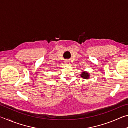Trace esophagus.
Returning a JSON list of instances; mask_svg holds the SVG:
<instances>
[{
  "label": "esophagus",
  "mask_w": 128,
  "mask_h": 128,
  "mask_svg": "<svg viewBox=\"0 0 128 128\" xmlns=\"http://www.w3.org/2000/svg\"><path fill=\"white\" fill-rule=\"evenodd\" d=\"M65 63H66V65H69L70 64V62H69L68 60H66V61H65Z\"/></svg>",
  "instance_id": "1"
}]
</instances>
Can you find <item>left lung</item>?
<instances>
[{"label": "left lung", "instance_id": "8db88e82", "mask_svg": "<svg viewBox=\"0 0 128 128\" xmlns=\"http://www.w3.org/2000/svg\"><path fill=\"white\" fill-rule=\"evenodd\" d=\"M81 76L82 78H83L88 79V77H89V74H88V72H83L81 74Z\"/></svg>", "mask_w": 128, "mask_h": 128}]
</instances>
